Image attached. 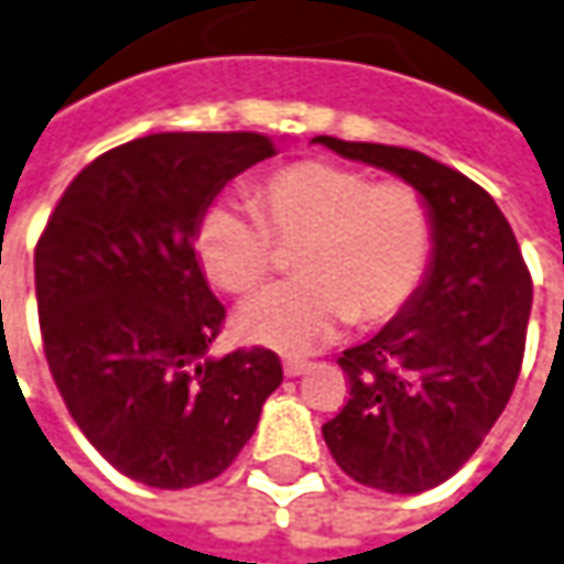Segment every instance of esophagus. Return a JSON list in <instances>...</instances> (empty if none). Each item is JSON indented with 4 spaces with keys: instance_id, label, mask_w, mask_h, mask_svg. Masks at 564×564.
<instances>
[{
    "instance_id": "34e87169",
    "label": "esophagus",
    "mask_w": 564,
    "mask_h": 564,
    "mask_svg": "<svg viewBox=\"0 0 564 564\" xmlns=\"http://www.w3.org/2000/svg\"><path fill=\"white\" fill-rule=\"evenodd\" d=\"M305 370H308V361H299V358H286L283 361V373L286 377H302Z\"/></svg>"
}]
</instances>
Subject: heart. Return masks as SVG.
I'll return each mask as SVG.
<instances>
[{"instance_id": "1", "label": "heart", "mask_w": 564, "mask_h": 564, "mask_svg": "<svg viewBox=\"0 0 564 564\" xmlns=\"http://www.w3.org/2000/svg\"><path fill=\"white\" fill-rule=\"evenodd\" d=\"M259 216L231 203L203 213L194 243L203 271L228 293H250L271 274L278 243L296 247L299 281L271 286L237 312L250 343L302 355L343 321L379 327L401 314L426 278L435 218L408 182L330 160H299L252 185Z\"/></svg>"}]
</instances>
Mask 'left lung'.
Returning a JSON list of instances; mask_svg holds the SVG:
<instances>
[{
    "label": "left lung",
    "mask_w": 564,
    "mask_h": 564,
    "mask_svg": "<svg viewBox=\"0 0 564 564\" xmlns=\"http://www.w3.org/2000/svg\"><path fill=\"white\" fill-rule=\"evenodd\" d=\"M339 156L394 172L429 200L435 247L401 314L339 367L348 401L324 423L339 469L386 494L447 481L478 451L522 370L531 274L494 197L426 153L317 135Z\"/></svg>",
    "instance_id": "8db88e82"
}]
</instances>
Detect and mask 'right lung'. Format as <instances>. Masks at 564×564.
Listing matches in <instances>:
<instances>
[{"label":"right lung","instance_id":"obj_1","mask_svg":"<svg viewBox=\"0 0 564 564\" xmlns=\"http://www.w3.org/2000/svg\"><path fill=\"white\" fill-rule=\"evenodd\" d=\"M274 156L259 132H156L91 160L36 243L45 361L98 454L148 488L234 463L283 379L271 348L209 358L225 305L194 252L234 175Z\"/></svg>","mask_w":564,"mask_h":564}]
</instances>
